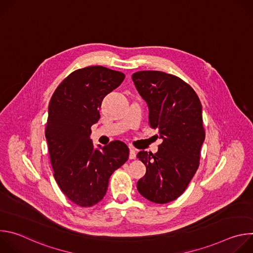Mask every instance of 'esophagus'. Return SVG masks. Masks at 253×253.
<instances>
[{"label":"esophagus","mask_w":253,"mask_h":253,"mask_svg":"<svg viewBox=\"0 0 253 253\" xmlns=\"http://www.w3.org/2000/svg\"><path fill=\"white\" fill-rule=\"evenodd\" d=\"M129 158L132 160V159H135L136 158V151L134 148L130 147V152H129Z\"/></svg>","instance_id":"34e87169"}]
</instances>
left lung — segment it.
<instances>
[{
  "mask_svg": "<svg viewBox=\"0 0 253 253\" xmlns=\"http://www.w3.org/2000/svg\"><path fill=\"white\" fill-rule=\"evenodd\" d=\"M132 80L148 104L150 127L163 139L157 153L137 154L146 166L137 189L154 203H168L185 191L199 167L205 139L201 103L190 85L164 72L139 71Z\"/></svg>",
  "mask_w": 253,
  "mask_h": 253,
  "instance_id": "1",
  "label": "left lung"
}]
</instances>
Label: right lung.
Instances as JSON below:
<instances>
[{"label":"right lung","instance_id":"add662e5","mask_svg":"<svg viewBox=\"0 0 253 253\" xmlns=\"http://www.w3.org/2000/svg\"><path fill=\"white\" fill-rule=\"evenodd\" d=\"M124 78L122 72L103 66L78 69L61 82L49 103L45 136L54 177L67 198L81 207L101 201L110 176L128 160L124 142L115 140L98 150L90 139L104 97Z\"/></svg>","mask_w":253,"mask_h":253}]
</instances>
